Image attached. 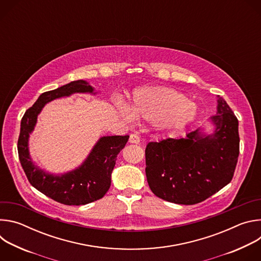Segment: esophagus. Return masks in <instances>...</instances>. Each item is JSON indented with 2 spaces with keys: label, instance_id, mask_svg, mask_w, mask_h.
<instances>
[{
  "label": "esophagus",
  "instance_id": "obj_1",
  "mask_svg": "<svg viewBox=\"0 0 261 261\" xmlns=\"http://www.w3.org/2000/svg\"><path fill=\"white\" fill-rule=\"evenodd\" d=\"M139 141H140V138H139V136L137 134H131L130 135V137H129V142L130 143L137 144V143H139Z\"/></svg>",
  "mask_w": 261,
  "mask_h": 261
}]
</instances>
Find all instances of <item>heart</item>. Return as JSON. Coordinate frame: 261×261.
<instances>
[{
    "instance_id": "heart-1",
    "label": "heart",
    "mask_w": 261,
    "mask_h": 261,
    "mask_svg": "<svg viewBox=\"0 0 261 261\" xmlns=\"http://www.w3.org/2000/svg\"><path fill=\"white\" fill-rule=\"evenodd\" d=\"M119 115L127 122L134 117L153 123L161 130H175L191 123L196 106L184 94L166 87H148L133 93L129 105L115 101Z\"/></svg>"
}]
</instances>
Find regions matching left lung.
Listing matches in <instances>:
<instances>
[{
    "label": "left lung",
    "mask_w": 261,
    "mask_h": 261,
    "mask_svg": "<svg viewBox=\"0 0 261 261\" xmlns=\"http://www.w3.org/2000/svg\"><path fill=\"white\" fill-rule=\"evenodd\" d=\"M214 132L196 129L186 138L148 142L145 174L152 192L166 201L195 204L232 179L240 154L239 121L226 101L218 96Z\"/></svg>",
    "instance_id": "obj_1"
}]
</instances>
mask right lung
Listing matches in <instances>:
<instances>
[{
  "label": "right lung",
  "mask_w": 261,
  "mask_h": 261,
  "mask_svg": "<svg viewBox=\"0 0 261 261\" xmlns=\"http://www.w3.org/2000/svg\"><path fill=\"white\" fill-rule=\"evenodd\" d=\"M75 93L96 94L94 88L82 80L41 94L24 113L17 141L19 161L31 185L49 198L66 205L88 204L105 195L110 187L111 172L118 154L129 139L128 135L101 137L81 166L63 174L48 173L37 166L30 156L29 137L38 115L46 103Z\"/></svg>",
  "instance_id": "obj_1"
}]
</instances>
